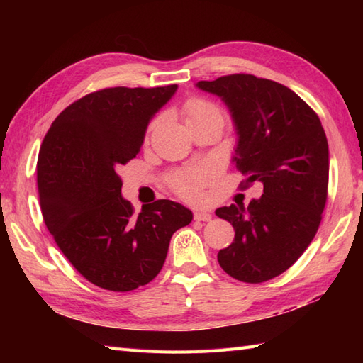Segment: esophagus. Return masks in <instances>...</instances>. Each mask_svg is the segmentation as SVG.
Returning a JSON list of instances; mask_svg holds the SVG:
<instances>
[{
    "label": "esophagus",
    "mask_w": 363,
    "mask_h": 363,
    "mask_svg": "<svg viewBox=\"0 0 363 363\" xmlns=\"http://www.w3.org/2000/svg\"><path fill=\"white\" fill-rule=\"evenodd\" d=\"M212 218V213L207 211H196L195 212V220L196 221H209Z\"/></svg>",
    "instance_id": "34e87169"
}]
</instances>
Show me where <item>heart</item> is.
<instances>
[{
  "instance_id": "1",
  "label": "heart",
  "mask_w": 363,
  "mask_h": 363,
  "mask_svg": "<svg viewBox=\"0 0 363 363\" xmlns=\"http://www.w3.org/2000/svg\"><path fill=\"white\" fill-rule=\"evenodd\" d=\"M187 125L194 123L207 121V120H220L225 125V113L221 112L218 106L206 101L201 98H194L184 107ZM212 179V172L209 168H186L181 172H176L169 177V186L177 195L189 201H196L201 196V190L207 182Z\"/></svg>"
}]
</instances>
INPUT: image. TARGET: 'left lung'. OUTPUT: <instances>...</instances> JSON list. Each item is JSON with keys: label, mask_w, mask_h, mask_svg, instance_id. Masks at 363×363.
Instances as JSON below:
<instances>
[{"label": "left lung", "mask_w": 363, "mask_h": 363, "mask_svg": "<svg viewBox=\"0 0 363 363\" xmlns=\"http://www.w3.org/2000/svg\"><path fill=\"white\" fill-rule=\"evenodd\" d=\"M233 117L235 167L243 189L262 182L264 195L220 207L217 217L235 230L218 252V264L234 279L259 284L279 276L301 257L317 234L328 199L329 148L325 129L295 91L252 74L199 81Z\"/></svg>", "instance_id": "1"}]
</instances>
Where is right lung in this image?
Returning a JSON list of instances; mask_svg holds the SVG:
<instances>
[{
  "mask_svg": "<svg viewBox=\"0 0 363 363\" xmlns=\"http://www.w3.org/2000/svg\"><path fill=\"white\" fill-rule=\"evenodd\" d=\"M176 84L112 87L82 96L52 121L37 160L43 221L64 256L98 287L130 291L164 267L172 235L194 213L157 199L135 215L118 169L142 148L146 128Z\"/></svg>",
  "mask_w": 363,
  "mask_h": 363,
  "instance_id": "obj_1",
  "label": "right lung"
}]
</instances>
